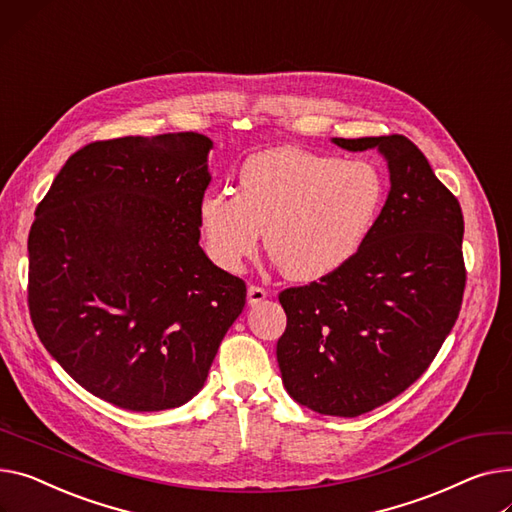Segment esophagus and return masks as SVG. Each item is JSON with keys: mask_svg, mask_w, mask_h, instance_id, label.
<instances>
[{"mask_svg": "<svg viewBox=\"0 0 512 512\" xmlns=\"http://www.w3.org/2000/svg\"><path fill=\"white\" fill-rule=\"evenodd\" d=\"M267 298V290L261 288V286H249L247 290V302L253 306V304H259Z\"/></svg>", "mask_w": 512, "mask_h": 512, "instance_id": "1", "label": "esophagus"}]
</instances>
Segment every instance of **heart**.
I'll return each mask as SVG.
<instances>
[{
  "mask_svg": "<svg viewBox=\"0 0 512 512\" xmlns=\"http://www.w3.org/2000/svg\"><path fill=\"white\" fill-rule=\"evenodd\" d=\"M238 193L203 195V247L224 271L255 255L261 232L282 274L321 280L364 245L385 201V179L364 160H337L302 148L263 150L238 170Z\"/></svg>",
  "mask_w": 512,
  "mask_h": 512,
  "instance_id": "b5f03b06",
  "label": "heart"
}]
</instances>
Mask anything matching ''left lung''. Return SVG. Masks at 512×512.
I'll use <instances>...</instances> for the list:
<instances>
[{"label":"left lung","mask_w":512,"mask_h":512,"mask_svg":"<svg viewBox=\"0 0 512 512\" xmlns=\"http://www.w3.org/2000/svg\"><path fill=\"white\" fill-rule=\"evenodd\" d=\"M377 148L391 189L360 251L333 274L280 292L288 323L278 364L294 401L356 418L412 383L451 333L465 290L463 214L405 135L344 140Z\"/></svg>","instance_id":"left-lung-1"}]
</instances>
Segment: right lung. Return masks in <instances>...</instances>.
Instances as JSON below:
<instances>
[{
    "label": "right lung",
    "mask_w": 512,
    "mask_h": 512,
    "mask_svg": "<svg viewBox=\"0 0 512 512\" xmlns=\"http://www.w3.org/2000/svg\"><path fill=\"white\" fill-rule=\"evenodd\" d=\"M201 133L129 135L67 158L28 234V309L47 352L129 412L187 403L247 286L199 247Z\"/></svg>",
    "instance_id": "right-lung-1"
}]
</instances>
